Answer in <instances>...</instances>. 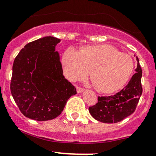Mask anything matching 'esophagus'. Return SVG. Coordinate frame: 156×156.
Instances as JSON below:
<instances>
[{
	"instance_id": "esophagus-1",
	"label": "esophagus",
	"mask_w": 156,
	"mask_h": 156,
	"mask_svg": "<svg viewBox=\"0 0 156 156\" xmlns=\"http://www.w3.org/2000/svg\"><path fill=\"white\" fill-rule=\"evenodd\" d=\"M83 91H84V89H83V88H80V87H79V86L76 87V91H77L78 94L82 93V92H83Z\"/></svg>"
}]
</instances>
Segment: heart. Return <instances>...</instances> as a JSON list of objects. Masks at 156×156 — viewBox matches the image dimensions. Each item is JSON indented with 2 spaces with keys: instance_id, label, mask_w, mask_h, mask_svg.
Segmentation results:
<instances>
[{
  "instance_id": "heart-1",
  "label": "heart",
  "mask_w": 156,
  "mask_h": 156,
  "mask_svg": "<svg viewBox=\"0 0 156 156\" xmlns=\"http://www.w3.org/2000/svg\"><path fill=\"white\" fill-rule=\"evenodd\" d=\"M62 65L65 76L71 81L85 78L91 70L92 79L104 93L121 88L134 69L131 56L108 44L88 46L83 51L70 47L63 55Z\"/></svg>"
}]
</instances>
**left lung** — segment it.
I'll return each mask as SVG.
<instances>
[{
  "instance_id": "1",
  "label": "left lung",
  "mask_w": 156,
  "mask_h": 156,
  "mask_svg": "<svg viewBox=\"0 0 156 156\" xmlns=\"http://www.w3.org/2000/svg\"><path fill=\"white\" fill-rule=\"evenodd\" d=\"M137 58L136 73L125 88L113 96L98 97V102L89 107L94 118L105 123H115L132 115L136 109L142 94V70Z\"/></svg>"
}]
</instances>
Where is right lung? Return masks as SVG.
<instances>
[{
	"label": "right lung",
	"mask_w": 156,
	"mask_h": 156,
	"mask_svg": "<svg viewBox=\"0 0 156 156\" xmlns=\"http://www.w3.org/2000/svg\"><path fill=\"white\" fill-rule=\"evenodd\" d=\"M60 39L46 36L31 41L14 60L10 91L25 117L38 121L56 118L76 88L63 76L56 45Z\"/></svg>",
	"instance_id": "1"
}]
</instances>
